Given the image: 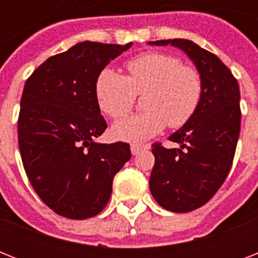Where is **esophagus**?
Listing matches in <instances>:
<instances>
[{
  "instance_id": "esophagus-1",
  "label": "esophagus",
  "mask_w": 258,
  "mask_h": 258,
  "mask_svg": "<svg viewBox=\"0 0 258 258\" xmlns=\"http://www.w3.org/2000/svg\"><path fill=\"white\" fill-rule=\"evenodd\" d=\"M147 149H150L149 145H131V153H133V155H138L142 150Z\"/></svg>"
}]
</instances>
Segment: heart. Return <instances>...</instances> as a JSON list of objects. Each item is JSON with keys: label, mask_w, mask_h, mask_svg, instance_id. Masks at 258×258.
Masks as SVG:
<instances>
[{"label": "heart", "mask_w": 258, "mask_h": 258, "mask_svg": "<svg viewBox=\"0 0 258 258\" xmlns=\"http://www.w3.org/2000/svg\"><path fill=\"white\" fill-rule=\"evenodd\" d=\"M127 78L111 68L97 75L95 96L100 109L111 117H120L133 107L135 96L147 93L143 113L113 123L111 133L117 141L143 142L169 124L178 128L190 120L198 108L202 82L192 67L182 66L178 57L151 52L127 62Z\"/></svg>", "instance_id": "1"}]
</instances>
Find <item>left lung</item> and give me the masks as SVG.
Listing matches in <instances>:
<instances>
[{
    "instance_id": "1",
    "label": "left lung",
    "mask_w": 258,
    "mask_h": 258,
    "mask_svg": "<svg viewBox=\"0 0 258 258\" xmlns=\"http://www.w3.org/2000/svg\"><path fill=\"white\" fill-rule=\"evenodd\" d=\"M186 53L201 76L202 95L190 120L169 139L179 149L153 146L150 191L166 210L187 213L204 206L224 183L240 137V86L216 54L183 38L149 41Z\"/></svg>"
}]
</instances>
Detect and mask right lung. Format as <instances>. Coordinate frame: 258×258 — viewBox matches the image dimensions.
Returning <instances> with one entry per match:
<instances>
[{
  "instance_id": "obj_1",
  "label": "right lung",
  "mask_w": 258,
  "mask_h": 258,
  "mask_svg": "<svg viewBox=\"0 0 258 258\" xmlns=\"http://www.w3.org/2000/svg\"><path fill=\"white\" fill-rule=\"evenodd\" d=\"M131 45L79 42L26 80L18 116L22 165L34 191L58 216L99 214L113 176L131 158L127 143L96 142L107 123L95 96L97 75Z\"/></svg>"
}]
</instances>
